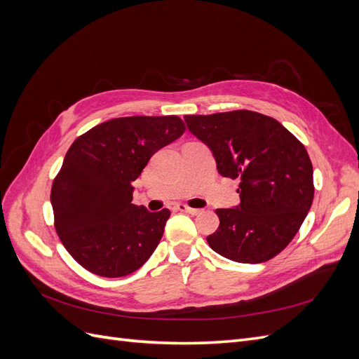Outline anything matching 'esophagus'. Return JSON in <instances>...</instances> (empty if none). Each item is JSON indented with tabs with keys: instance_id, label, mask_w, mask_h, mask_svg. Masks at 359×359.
Instances as JSON below:
<instances>
[{
	"instance_id": "obj_1",
	"label": "esophagus",
	"mask_w": 359,
	"mask_h": 359,
	"mask_svg": "<svg viewBox=\"0 0 359 359\" xmlns=\"http://www.w3.org/2000/svg\"><path fill=\"white\" fill-rule=\"evenodd\" d=\"M177 208L180 210V211H182V212H187V214H191V215H198L199 212H201V210H196V208H190V206H187V205H184V203H180Z\"/></svg>"
}]
</instances>
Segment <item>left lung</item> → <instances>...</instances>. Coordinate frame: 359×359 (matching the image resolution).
<instances>
[{
    "instance_id": "left-lung-1",
    "label": "left lung",
    "mask_w": 359,
    "mask_h": 359,
    "mask_svg": "<svg viewBox=\"0 0 359 359\" xmlns=\"http://www.w3.org/2000/svg\"><path fill=\"white\" fill-rule=\"evenodd\" d=\"M211 149L222 177L240 180V205L215 210L220 226L206 241L235 262L273 259L297 235L313 203L307 149L277 119L253 111L186 115Z\"/></svg>"
}]
</instances>
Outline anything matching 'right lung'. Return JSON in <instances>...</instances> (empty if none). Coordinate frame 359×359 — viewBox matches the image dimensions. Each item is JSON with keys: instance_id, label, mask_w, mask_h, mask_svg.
Instances as JSON below:
<instances>
[{"instance_id": "obj_1", "label": "right lung", "mask_w": 359, "mask_h": 359, "mask_svg": "<svg viewBox=\"0 0 359 359\" xmlns=\"http://www.w3.org/2000/svg\"><path fill=\"white\" fill-rule=\"evenodd\" d=\"M184 130L177 115L115 118L69 148L52 184L50 203L62 245L90 273L128 276L157 248L170 211L149 212L132 203V182Z\"/></svg>"}]
</instances>
